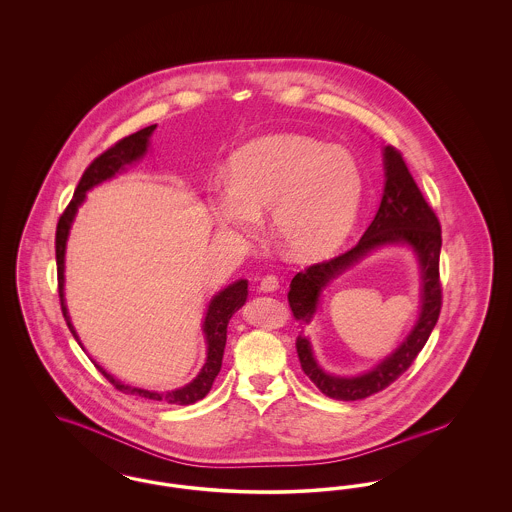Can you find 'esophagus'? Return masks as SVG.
Returning <instances> with one entry per match:
<instances>
[{"label": "esophagus", "instance_id": "1", "mask_svg": "<svg viewBox=\"0 0 512 512\" xmlns=\"http://www.w3.org/2000/svg\"><path fill=\"white\" fill-rule=\"evenodd\" d=\"M277 287H279V281H277V277H275V275H266V277H262V281H260V291H264V293H273V291H277Z\"/></svg>", "mask_w": 512, "mask_h": 512}]
</instances>
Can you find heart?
Listing matches in <instances>:
<instances>
[{"mask_svg":"<svg viewBox=\"0 0 512 512\" xmlns=\"http://www.w3.org/2000/svg\"><path fill=\"white\" fill-rule=\"evenodd\" d=\"M365 192L357 157L314 137H262L231 159L229 186L213 202L219 227L252 235L270 211L277 246L293 260H318L355 227Z\"/></svg>","mask_w":512,"mask_h":512,"instance_id":"1","label":"heart"}]
</instances>
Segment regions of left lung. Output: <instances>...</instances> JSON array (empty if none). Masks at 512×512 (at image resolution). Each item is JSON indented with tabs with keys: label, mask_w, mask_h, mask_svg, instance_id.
Instances as JSON below:
<instances>
[{
	"label": "left lung",
	"mask_w": 512,
	"mask_h": 512,
	"mask_svg": "<svg viewBox=\"0 0 512 512\" xmlns=\"http://www.w3.org/2000/svg\"><path fill=\"white\" fill-rule=\"evenodd\" d=\"M384 159V192L375 219L361 240L328 262L314 264L299 272L289 287V305L293 316L310 326L324 291L345 272L386 246H406L419 266L421 299L417 320L408 336L398 347L380 359L371 371L361 375L345 376L328 373L316 359L312 343L307 336L297 338V353L305 375L318 386L322 394L334 400L355 402L376 394L398 380L415 361L423 345L429 340L439 314H441V281H439V256H441V225L435 211L425 202L408 167L392 145L382 149Z\"/></svg>",
	"instance_id": "8db88e82"
}]
</instances>
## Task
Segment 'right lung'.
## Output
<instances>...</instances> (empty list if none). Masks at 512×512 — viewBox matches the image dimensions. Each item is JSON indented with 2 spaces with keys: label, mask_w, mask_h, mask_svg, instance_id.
I'll return each mask as SVG.
<instances>
[{
  "label": "right lung",
  "mask_w": 512,
  "mask_h": 512,
  "mask_svg": "<svg viewBox=\"0 0 512 512\" xmlns=\"http://www.w3.org/2000/svg\"><path fill=\"white\" fill-rule=\"evenodd\" d=\"M157 124L147 126L143 130H139L132 136L120 139L116 145H112L110 149H106L103 155H99L89 167L83 172L73 200L69 202L66 211L62 213L60 221H58V229H56V264H58V285H60V303H62V312L64 318L68 322L69 332L73 334V338L83 347V343L79 340L71 318H69L68 305H66V293H64V285H66V246H68L69 231L71 225L75 221L77 209L83 205L87 192L93 190L95 186L103 184L106 180L114 178L116 174L128 171V167H132L137 161H141L145 157V153L149 151V139L153 136ZM248 297V281L239 279L231 285H227L225 289H221L217 295L211 297L207 310H205L204 324H202V332H204L205 340V363L202 371L198 376L184 384L182 388H174L169 392H157V390H145V388H137L132 384H124L122 380L114 378L110 373H106L99 363H95V367L106 376V380H110L116 390L137 396L143 400H155V402H163V404H176V406H190L196 404L198 400L205 398V394L211 390V384L215 380V376L221 371V363H223V351H225V343H227V326L229 320L233 318V314L239 310Z\"/></svg>",
  "instance_id": "right-lung-1"
}]
</instances>
